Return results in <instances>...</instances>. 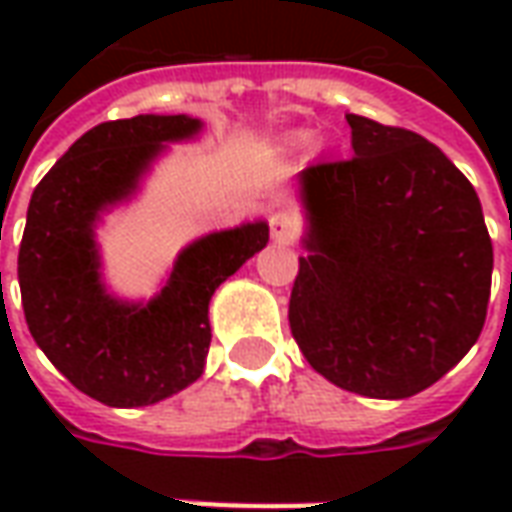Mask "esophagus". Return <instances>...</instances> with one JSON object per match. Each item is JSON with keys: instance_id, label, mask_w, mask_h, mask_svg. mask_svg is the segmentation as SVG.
<instances>
[{"instance_id": "esophagus-1", "label": "esophagus", "mask_w": 512, "mask_h": 512, "mask_svg": "<svg viewBox=\"0 0 512 512\" xmlns=\"http://www.w3.org/2000/svg\"><path fill=\"white\" fill-rule=\"evenodd\" d=\"M293 235H296V222H293V216L288 213H274L271 216V238L277 241V244H288L293 241Z\"/></svg>"}]
</instances>
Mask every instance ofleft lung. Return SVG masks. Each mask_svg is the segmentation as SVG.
<instances>
[{"instance_id":"8db88e82","label":"left lung","mask_w":512,"mask_h":512,"mask_svg":"<svg viewBox=\"0 0 512 512\" xmlns=\"http://www.w3.org/2000/svg\"><path fill=\"white\" fill-rule=\"evenodd\" d=\"M345 120L356 156L299 172L307 255L290 329L334 386L403 400L477 343L494 246L477 191L439 147L370 117Z\"/></svg>"}]
</instances>
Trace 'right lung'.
Returning <instances> with one entry per match:
<instances>
[{
	"mask_svg": "<svg viewBox=\"0 0 512 512\" xmlns=\"http://www.w3.org/2000/svg\"><path fill=\"white\" fill-rule=\"evenodd\" d=\"M202 128L191 115L101 123L32 191L18 249L29 332L62 376L106 406H153L194 384L211 345V296L268 244V222L255 219L183 246L150 299L106 285L104 216L134 200L169 145L200 139Z\"/></svg>",
	"mask_w": 512,
	"mask_h": 512,
	"instance_id": "1",
	"label": "right lung"
}]
</instances>
